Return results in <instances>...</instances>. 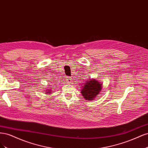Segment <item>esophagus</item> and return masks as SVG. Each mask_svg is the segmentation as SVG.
<instances>
[{"label":"esophagus","mask_w":148,"mask_h":148,"mask_svg":"<svg viewBox=\"0 0 148 148\" xmlns=\"http://www.w3.org/2000/svg\"><path fill=\"white\" fill-rule=\"evenodd\" d=\"M71 78H70V77H67L66 78V82L68 83H70L71 82Z\"/></svg>","instance_id":"34e87169"}]
</instances>
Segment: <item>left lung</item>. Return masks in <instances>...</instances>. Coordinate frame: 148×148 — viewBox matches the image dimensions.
<instances>
[{"mask_svg": "<svg viewBox=\"0 0 148 148\" xmlns=\"http://www.w3.org/2000/svg\"><path fill=\"white\" fill-rule=\"evenodd\" d=\"M82 89V94L86 100H93L102 89V84L95 79H89Z\"/></svg>", "mask_w": 148, "mask_h": 148, "instance_id": "1", "label": "left lung"}]
</instances>
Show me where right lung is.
<instances>
[{"label":"right lung","instance_id":"1","mask_svg":"<svg viewBox=\"0 0 148 148\" xmlns=\"http://www.w3.org/2000/svg\"><path fill=\"white\" fill-rule=\"evenodd\" d=\"M49 92H48V93H49Z\"/></svg>","mask_w":148,"mask_h":148}]
</instances>
